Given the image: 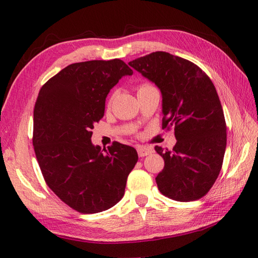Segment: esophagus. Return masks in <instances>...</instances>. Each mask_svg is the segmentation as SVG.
I'll list each match as a JSON object with an SVG mask.
<instances>
[{
	"label": "esophagus",
	"instance_id": "obj_1",
	"mask_svg": "<svg viewBox=\"0 0 258 258\" xmlns=\"http://www.w3.org/2000/svg\"><path fill=\"white\" fill-rule=\"evenodd\" d=\"M152 152H153V150L150 149V147H146V146H139L138 147V153H139L140 157H144L146 155H149Z\"/></svg>",
	"mask_w": 258,
	"mask_h": 258
}]
</instances>
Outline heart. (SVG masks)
<instances>
[{
    "label": "heart",
    "instance_id": "b5f03b06",
    "mask_svg": "<svg viewBox=\"0 0 258 258\" xmlns=\"http://www.w3.org/2000/svg\"><path fill=\"white\" fill-rule=\"evenodd\" d=\"M151 87H153V86H151V85H149V84H143V85H141V86L139 87V92H140V91H143V90H146V89H151Z\"/></svg>",
    "mask_w": 258,
    "mask_h": 258
}]
</instances>
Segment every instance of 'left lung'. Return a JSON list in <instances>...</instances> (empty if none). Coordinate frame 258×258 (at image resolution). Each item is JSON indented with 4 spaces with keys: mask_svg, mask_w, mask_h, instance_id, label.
Returning <instances> with one entry per match:
<instances>
[{
    "mask_svg": "<svg viewBox=\"0 0 258 258\" xmlns=\"http://www.w3.org/2000/svg\"><path fill=\"white\" fill-rule=\"evenodd\" d=\"M162 94L163 128L174 127L173 151L155 146L165 162L156 176L163 195L179 202L199 200L221 172L226 123L215 86L187 59L154 52L128 63Z\"/></svg>",
    "mask_w": 258,
    "mask_h": 258,
    "instance_id": "left-lung-1",
    "label": "left lung"
}]
</instances>
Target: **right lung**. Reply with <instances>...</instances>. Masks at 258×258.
<instances>
[{
  "instance_id": "obj_1",
  "label": "right lung",
  "mask_w": 258,
  "mask_h": 258,
  "mask_svg": "<svg viewBox=\"0 0 258 258\" xmlns=\"http://www.w3.org/2000/svg\"><path fill=\"white\" fill-rule=\"evenodd\" d=\"M118 58L71 64L42 86L34 107L33 146L46 184L73 210L92 214L120 201L139 160L132 146L92 143L107 94L132 75Z\"/></svg>"
}]
</instances>
